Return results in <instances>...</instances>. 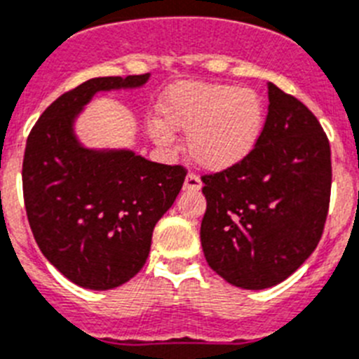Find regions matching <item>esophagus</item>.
<instances>
[{"mask_svg":"<svg viewBox=\"0 0 359 359\" xmlns=\"http://www.w3.org/2000/svg\"><path fill=\"white\" fill-rule=\"evenodd\" d=\"M202 188V180L195 173H188L186 180H184V189L186 191H198Z\"/></svg>","mask_w":359,"mask_h":359,"instance_id":"1","label":"esophagus"}]
</instances>
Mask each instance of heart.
Listing matches in <instances>:
<instances>
[{
	"mask_svg": "<svg viewBox=\"0 0 359 359\" xmlns=\"http://www.w3.org/2000/svg\"><path fill=\"white\" fill-rule=\"evenodd\" d=\"M158 115L165 124H154L158 144H170L168 130L188 133V154L208 171L235 166L255 148L264 126V102L251 88L217 83H179L171 86Z\"/></svg>",
	"mask_w": 359,
	"mask_h": 359,
	"instance_id": "obj_1",
	"label": "heart"
}]
</instances>
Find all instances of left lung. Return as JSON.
<instances>
[{"mask_svg": "<svg viewBox=\"0 0 359 359\" xmlns=\"http://www.w3.org/2000/svg\"><path fill=\"white\" fill-rule=\"evenodd\" d=\"M255 148L202 177L201 242L211 269L242 289L291 276L322 238L330 201V146L313 111L273 83Z\"/></svg>", "mask_w": 359, "mask_h": 359, "instance_id": "left-lung-1", "label": "left lung"}]
</instances>
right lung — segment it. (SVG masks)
I'll return each mask as SVG.
<instances>
[{
  "label": "right lung",
  "mask_w": 359,
  "mask_h": 359,
  "mask_svg": "<svg viewBox=\"0 0 359 359\" xmlns=\"http://www.w3.org/2000/svg\"><path fill=\"white\" fill-rule=\"evenodd\" d=\"M149 74L95 77L63 93L27 139L23 197L46 260L79 287L106 291L133 278L149 255L155 224L182 188L186 170L130 149H90L74 123L97 92L139 88Z\"/></svg>",
  "instance_id": "add662e5"
}]
</instances>
